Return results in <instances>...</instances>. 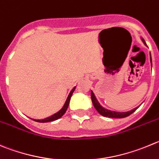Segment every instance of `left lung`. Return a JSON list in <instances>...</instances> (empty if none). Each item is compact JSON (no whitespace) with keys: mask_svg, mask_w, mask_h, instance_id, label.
I'll return each mask as SVG.
<instances>
[{"mask_svg":"<svg viewBox=\"0 0 159 159\" xmlns=\"http://www.w3.org/2000/svg\"><path fill=\"white\" fill-rule=\"evenodd\" d=\"M143 43L146 44L145 41H143ZM151 65H152V61H151ZM91 99H92V102H93V104L94 106V107L96 108V111L99 112L101 115L104 117H108V118H125V117L129 116L130 115L134 112L137 108H135V109L132 110V111H128V112H115V111H109V110H107L105 108H103L101 105L99 103V102L97 101L96 100V96L95 95L93 94V92L91 91Z\"/></svg>","mask_w":159,"mask_h":159,"instance_id":"obj_1","label":"left lung"}]
</instances>
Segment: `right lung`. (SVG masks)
I'll use <instances>...</instances> for the list:
<instances>
[{"instance_id": "add662e5", "label": "right lung", "mask_w": 159, "mask_h": 159, "mask_svg": "<svg viewBox=\"0 0 159 159\" xmlns=\"http://www.w3.org/2000/svg\"><path fill=\"white\" fill-rule=\"evenodd\" d=\"M75 87H74V89H73L71 90V92H70V93L69 96H68L67 99H66V103H65L64 106L63 107V108H62V109L60 110V111H59V112H57V113H56V114L53 115L52 116L48 117V118H44V119H42V120H34V121H38V122H49V121H55V120H57V119H59V118H61V117L63 116V115L65 114V112H66V110H67L68 106H69L70 100V97H71V96H72V94H73V93H74V91H75Z\"/></svg>"}]
</instances>
